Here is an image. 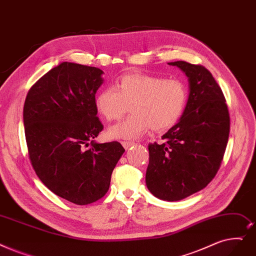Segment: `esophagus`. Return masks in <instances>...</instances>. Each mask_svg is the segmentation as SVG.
I'll use <instances>...</instances> for the list:
<instances>
[{"label":"esophagus","instance_id":"34e87169","mask_svg":"<svg viewBox=\"0 0 256 256\" xmlns=\"http://www.w3.org/2000/svg\"><path fill=\"white\" fill-rule=\"evenodd\" d=\"M121 144H122V146H124L126 150H128L130 146H134L135 143L134 142H128V141H122Z\"/></svg>","mask_w":256,"mask_h":256}]
</instances>
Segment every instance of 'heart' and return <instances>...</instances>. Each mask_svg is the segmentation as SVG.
I'll list each match as a JSON object with an SVG mask.
<instances>
[{"mask_svg":"<svg viewBox=\"0 0 256 256\" xmlns=\"http://www.w3.org/2000/svg\"><path fill=\"white\" fill-rule=\"evenodd\" d=\"M187 86L180 80H165L148 74H126L115 86L102 88L96 96L98 112L108 121L121 118L132 104V114L110 126L113 139H137L152 128L161 132L172 126L181 117L187 102Z\"/></svg>","mask_w":256,"mask_h":256,"instance_id":"b5f03b06","label":"heart"}]
</instances>
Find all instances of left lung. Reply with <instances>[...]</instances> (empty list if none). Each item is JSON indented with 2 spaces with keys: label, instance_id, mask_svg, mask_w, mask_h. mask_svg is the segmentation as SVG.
Listing matches in <instances>:
<instances>
[{
  "label": "left lung",
  "instance_id": "left-lung-1",
  "mask_svg": "<svg viewBox=\"0 0 256 256\" xmlns=\"http://www.w3.org/2000/svg\"><path fill=\"white\" fill-rule=\"evenodd\" d=\"M188 78L187 104L179 121L162 136L164 143L148 146L146 182L163 201H180L206 187L216 174L229 137L225 98L203 66L168 62Z\"/></svg>",
  "mask_w": 256,
  "mask_h": 256
}]
</instances>
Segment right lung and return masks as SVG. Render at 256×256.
Wrapping results in <instances>:
<instances>
[{"label":"right lung","instance_id":"add662e5","mask_svg":"<svg viewBox=\"0 0 256 256\" xmlns=\"http://www.w3.org/2000/svg\"><path fill=\"white\" fill-rule=\"evenodd\" d=\"M104 71L64 62L32 86L23 110L29 158L40 180L56 196L88 205L108 190L124 148L98 143L104 128L95 94Z\"/></svg>","mask_w":256,"mask_h":256}]
</instances>
